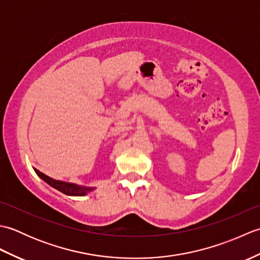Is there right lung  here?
Returning a JSON list of instances; mask_svg holds the SVG:
<instances>
[{
	"mask_svg": "<svg viewBox=\"0 0 260 260\" xmlns=\"http://www.w3.org/2000/svg\"><path fill=\"white\" fill-rule=\"evenodd\" d=\"M36 173L40 176V178L46 181L49 185H51L54 189H57L58 191L62 192L63 194L67 196H85L87 191H90V187H82V186H78L76 184H71V183H66V182H60V181H56L51 178H49L46 174L41 173L40 171L36 170Z\"/></svg>",
	"mask_w": 260,
	"mask_h": 260,
	"instance_id": "right-lung-1",
	"label": "right lung"
}]
</instances>
